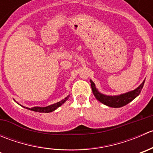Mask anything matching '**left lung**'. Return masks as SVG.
Here are the masks:
<instances>
[{"mask_svg": "<svg viewBox=\"0 0 153 153\" xmlns=\"http://www.w3.org/2000/svg\"><path fill=\"white\" fill-rule=\"evenodd\" d=\"M144 81L136 89L126 92V93L121 94V95H106L104 94L101 93L95 86V83L92 80H90L92 92H93V95H95L96 99L106 106L114 108L121 107V106L126 105L129 102H131L132 100L135 99L137 96H138L141 89H142L143 84H144Z\"/></svg>", "mask_w": 153, "mask_h": 153, "instance_id": "left-lung-1", "label": "left lung"}]
</instances>
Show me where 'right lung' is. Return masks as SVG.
<instances>
[{"mask_svg": "<svg viewBox=\"0 0 153 153\" xmlns=\"http://www.w3.org/2000/svg\"><path fill=\"white\" fill-rule=\"evenodd\" d=\"M69 97V95H68L67 97H66L64 99L61 100V101H58V102L55 103V104H52V105L44 106V107H41V106H34V107H32V108H28V107H26V106L21 105V104H20V105H21V106H23V107H24V108H27V109H29V110L35 111V112H45V113H48V112H52V111H55V109H58L59 106H61L63 104H64V103H65V101H67V100H68ZM14 101H15V100H14ZM17 103H18V102H17Z\"/></svg>", "mask_w": 153, "mask_h": 153, "instance_id": "1", "label": "right lung"}]
</instances>
